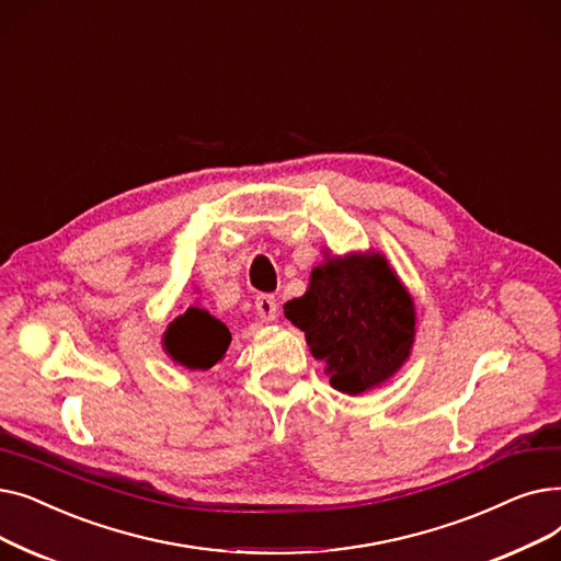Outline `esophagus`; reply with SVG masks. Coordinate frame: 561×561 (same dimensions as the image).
I'll return each instance as SVG.
<instances>
[{
    "label": "esophagus",
    "instance_id": "34e87169",
    "mask_svg": "<svg viewBox=\"0 0 561 561\" xmlns=\"http://www.w3.org/2000/svg\"><path fill=\"white\" fill-rule=\"evenodd\" d=\"M255 310H257V317L262 319V322H274L278 314V304L272 295H260L255 299Z\"/></svg>",
    "mask_w": 561,
    "mask_h": 561
}]
</instances>
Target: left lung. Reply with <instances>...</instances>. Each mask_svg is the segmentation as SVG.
<instances>
[{
    "mask_svg": "<svg viewBox=\"0 0 561 561\" xmlns=\"http://www.w3.org/2000/svg\"><path fill=\"white\" fill-rule=\"evenodd\" d=\"M285 317L306 333L331 386L365 394L392 379L415 342V304L379 251L329 255L310 272L306 295L285 304Z\"/></svg>",
    "mask_w": 561,
    "mask_h": 561,
    "instance_id": "1",
    "label": "left lung"
}]
</instances>
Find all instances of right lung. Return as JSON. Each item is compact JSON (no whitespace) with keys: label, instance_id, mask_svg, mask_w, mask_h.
Returning <instances> with one entry per match:
<instances>
[{"label":"right lung","instance_id":"1","mask_svg":"<svg viewBox=\"0 0 561 561\" xmlns=\"http://www.w3.org/2000/svg\"><path fill=\"white\" fill-rule=\"evenodd\" d=\"M162 346L173 363L192 371H205L224 360L230 346V331L221 319L192 304L173 317L162 335Z\"/></svg>","mask_w":561,"mask_h":561}]
</instances>
